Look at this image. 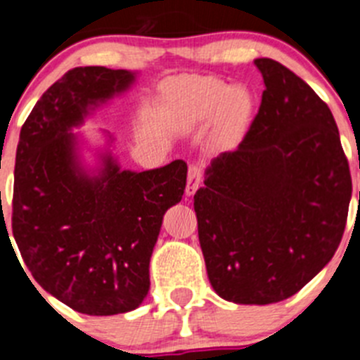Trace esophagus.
<instances>
[{"label":"esophagus","mask_w":360,"mask_h":360,"mask_svg":"<svg viewBox=\"0 0 360 360\" xmlns=\"http://www.w3.org/2000/svg\"><path fill=\"white\" fill-rule=\"evenodd\" d=\"M202 183V167L200 165H190L188 167V183H186V195H193L197 188Z\"/></svg>","instance_id":"34e87169"}]
</instances>
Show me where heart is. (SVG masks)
Instances as JSON below:
<instances>
[{
  "label": "heart",
  "mask_w": 360,
  "mask_h": 360,
  "mask_svg": "<svg viewBox=\"0 0 360 360\" xmlns=\"http://www.w3.org/2000/svg\"><path fill=\"white\" fill-rule=\"evenodd\" d=\"M179 120L197 124L220 111V124L226 131L244 127L251 112V98L242 87H229L224 80L199 79L186 84L179 95Z\"/></svg>",
  "instance_id": "obj_1"
}]
</instances>
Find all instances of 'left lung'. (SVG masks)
I'll list each match as a JSON object with an SVG mask.
<instances>
[{"label":"left lung","mask_w":360,"mask_h":360,"mask_svg":"<svg viewBox=\"0 0 360 360\" xmlns=\"http://www.w3.org/2000/svg\"><path fill=\"white\" fill-rule=\"evenodd\" d=\"M255 64L265 84L260 109L193 195L210 283L240 305H269L303 289L341 244L352 197L328 105L289 68Z\"/></svg>","instance_id":"8db88e82"}]
</instances>
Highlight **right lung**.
Returning a JSON list of instances; mask_svg holds the SVG:
<instances>
[{"label": "right lung", "instance_id": "obj_1", "mask_svg": "<svg viewBox=\"0 0 360 360\" xmlns=\"http://www.w3.org/2000/svg\"><path fill=\"white\" fill-rule=\"evenodd\" d=\"M132 80L127 70H70L35 103L15 152L12 233L22 262L39 287L89 316L141 305L163 215L186 186L183 160L131 172L105 156L95 177L80 168L70 129L82 124L89 105L124 91Z\"/></svg>", "mask_w": 360, "mask_h": 360}]
</instances>
